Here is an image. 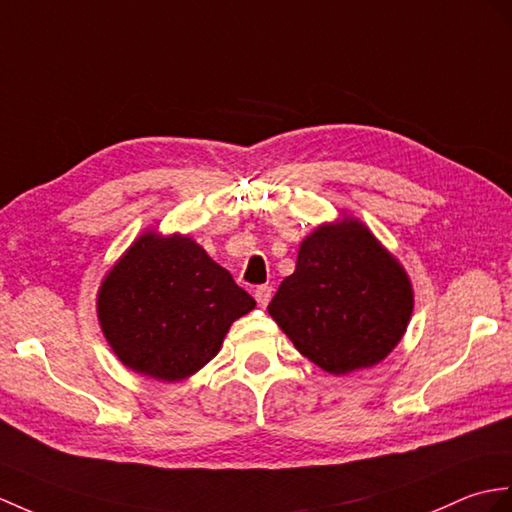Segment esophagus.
Here are the masks:
<instances>
[{
	"mask_svg": "<svg viewBox=\"0 0 512 512\" xmlns=\"http://www.w3.org/2000/svg\"><path fill=\"white\" fill-rule=\"evenodd\" d=\"M272 299V285H259V288L255 290V301L259 307H266Z\"/></svg>",
	"mask_w": 512,
	"mask_h": 512,
	"instance_id": "1",
	"label": "esophagus"
}]
</instances>
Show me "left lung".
<instances>
[{
  "label": "left lung",
  "instance_id": "left-lung-1",
  "mask_svg": "<svg viewBox=\"0 0 512 512\" xmlns=\"http://www.w3.org/2000/svg\"><path fill=\"white\" fill-rule=\"evenodd\" d=\"M412 285L399 261L358 220L316 229L268 305L307 360L347 375L382 362L412 316Z\"/></svg>",
  "mask_w": 512,
  "mask_h": 512
}]
</instances>
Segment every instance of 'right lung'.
Returning a JSON list of instances; mask_svg holds the SVG:
<instances>
[{"label": "right lung", "mask_w": 512, "mask_h": 512, "mask_svg": "<svg viewBox=\"0 0 512 512\" xmlns=\"http://www.w3.org/2000/svg\"><path fill=\"white\" fill-rule=\"evenodd\" d=\"M255 299L183 235L144 233L102 281L98 316L128 368L178 382L216 358Z\"/></svg>", "instance_id": "1"}]
</instances>
